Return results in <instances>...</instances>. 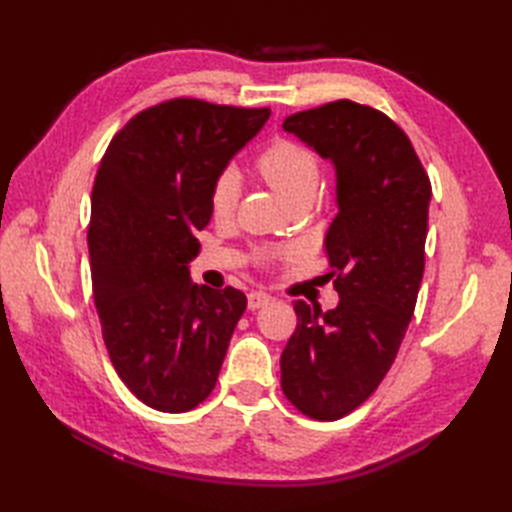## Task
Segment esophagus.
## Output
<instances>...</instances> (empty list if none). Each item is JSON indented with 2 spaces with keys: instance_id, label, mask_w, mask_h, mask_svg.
<instances>
[{
  "instance_id": "obj_1",
  "label": "esophagus",
  "mask_w": 512,
  "mask_h": 512,
  "mask_svg": "<svg viewBox=\"0 0 512 512\" xmlns=\"http://www.w3.org/2000/svg\"><path fill=\"white\" fill-rule=\"evenodd\" d=\"M270 301H273V297L266 295V292L253 290V292H250V295H248V308H250V310H259V308L268 306Z\"/></svg>"
}]
</instances>
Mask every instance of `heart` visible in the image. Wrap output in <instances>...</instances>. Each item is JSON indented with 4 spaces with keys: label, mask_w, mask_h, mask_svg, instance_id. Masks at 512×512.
Masks as SVG:
<instances>
[{
    "label": "heart",
    "mask_w": 512,
    "mask_h": 512,
    "mask_svg": "<svg viewBox=\"0 0 512 512\" xmlns=\"http://www.w3.org/2000/svg\"><path fill=\"white\" fill-rule=\"evenodd\" d=\"M257 173L264 178V182L273 189L286 204L297 198V195H306L319 189L321 171L317 156L301 147L292 140H277L270 145L262 156L255 162ZM239 198V180L235 171H224L215 178L211 187V213L215 217H228L237 206ZM295 253V248H266L262 250V259H275V257H288Z\"/></svg>",
    "instance_id": "heart-1"
}]
</instances>
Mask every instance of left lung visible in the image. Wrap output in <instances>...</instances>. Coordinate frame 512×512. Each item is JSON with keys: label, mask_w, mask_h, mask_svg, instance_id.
<instances>
[{"label": "left lung", "mask_w": 512, "mask_h": 512, "mask_svg": "<svg viewBox=\"0 0 512 512\" xmlns=\"http://www.w3.org/2000/svg\"><path fill=\"white\" fill-rule=\"evenodd\" d=\"M284 132L330 160L336 217L325 235L339 306L295 301L281 389L314 420H339L374 394L416 308L431 182L407 134L374 107L334 101L292 114Z\"/></svg>", "instance_id": "obj_1"}]
</instances>
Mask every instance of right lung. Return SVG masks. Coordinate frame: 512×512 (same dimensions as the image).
Returning a JSON list of instances; mask_svg holds the SVG:
<instances>
[{"label": "right lung", "mask_w": 512, "mask_h": 512, "mask_svg": "<svg viewBox=\"0 0 512 512\" xmlns=\"http://www.w3.org/2000/svg\"><path fill=\"white\" fill-rule=\"evenodd\" d=\"M268 116L173 99L136 114L101 160L88 231L94 303L116 374L151 409L198 407L220 376L246 295L191 284L189 262L215 178Z\"/></svg>", "instance_id": "add662e5"}]
</instances>
